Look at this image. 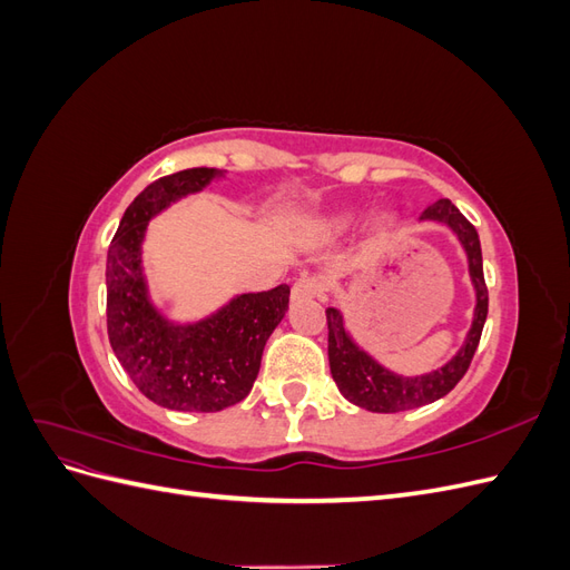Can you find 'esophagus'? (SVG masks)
<instances>
[{"instance_id": "obj_1", "label": "esophagus", "mask_w": 570, "mask_h": 570, "mask_svg": "<svg viewBox=\"0 0 570 570\" xmlns=\"http://www.w3.org/2000/svg\"><path fill=\"white\" fill-rule=\"evenodd\" d=\"M325 295V283L321 278H312V275H302L299 281L292 285V299H314Z\"/></svg>"}]
</instances>
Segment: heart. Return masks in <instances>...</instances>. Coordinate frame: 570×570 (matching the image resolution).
Instances as JSON below:
<instances>
[{"mask_svg": "<svg viewBox=\"0 0 570 570\" xmlns=\"http://www.w3.org/2000/svg\"><path fill=\"white\" fill-rule=\"evenodd\" d=\"M356 212H340V214H333L331 218H327L325 220V228L327 230H331V233H340V230H344V228H350L352 226V223L356 220ZM392 223H394V218L390 216V214H385V216H381V218H377V228H381V230H387L390 226H392Z\"/></svg>", "mask_w": 570, "mask_h": 570, "instance_id": "b5f03b06", "label": "heart"}]
</instances>
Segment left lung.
I'll return each mask as SVG.
<instances>
[{"label":"left lung","instance_id":"1","mask_svg":"<svg viewBox=\"0 0 570 570\" xmlns=\"http://www.w3.org/2000/svg\"><path fill=\"white\" fill-rule=\"evenodd\" d=\"M421 223H438V226L450 228L463 247L465 262H469V278L475 292L473 321L463 344L446 364L428 373L404 375L383 366L371 352L361 347L347 323H344L340 308L327 306V361H331L333 381L344 400L373 413L419 409L450 394L469 371L482 335V325L488 318V287L485 275H482V252L475 228L461 216L450 199H440L433 206H428L421 214Z\"/></svg>","mask_w":570,"mask_h":570}]
</instances>
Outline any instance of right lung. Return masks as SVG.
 I'll return each instance as SVG.
<instances>
[{
	"instance_id": "1",
	"label": "right lung",
	"mask_w": 570,
	"mask_h": 570,
	"mask_svg": "<svg viewBox=\"0 0 570 570\" xmlns=\"http://www.w3.org/2000/svg\"><path fill=\"white\" fill-rule=\"evenodd\" d=\"M223 176L218 168H187L147 185L120 218L107 254L111 350L135 387L164 409L209 413L243 402L289 304L287 285L235 295L214 314L185 323L154 304L142 266L149 220Z\"/></svg>"
}]
</instances>
